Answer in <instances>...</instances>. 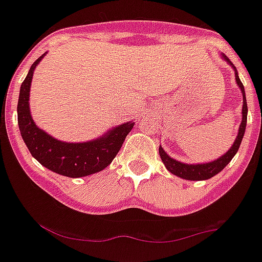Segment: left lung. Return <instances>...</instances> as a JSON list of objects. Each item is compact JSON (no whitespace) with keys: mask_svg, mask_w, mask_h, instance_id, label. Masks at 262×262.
<instances>
[{"mask_svg":"<svg viewBox=\"0 0 262 262\" xmlns=\"http://www.w3.org/2000/svg\"><path fill=\"white\" fill-rule=\"evenodd\" d=\"M223 58L227 60L228 62L233 67V69L235 70L234 65L230 62L229 58L225 55H223ZM235 82H237L238 87L241 88V92H242L243 96V107H242V123H241L239 129H238V136L235 138L234 143L230 147L229 151L227 154L223 155L219 159L214 160V161L205 162V164H184V162L177 161V160L171 159L166 152L164 151L161 146L159 147V154L160 157H161L162 162L166 166V169L169 170L171 174L177 175V177L182 178V179L187 180H206L212 178L214 175H216L217 172L222 171L225 166L230 162V160L234 157V155L237 154L238 148L241 146V142H242L243 136H245L246 130V124H247V102H246V95H245V87H243L242 82H241L239 77H238V73L235 70Z\"/></svg>","mask_w":262,"mask_h":262,"instance_id":"8db88e82","label":"left lung"}]
</instances>
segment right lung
Returning <instances> with one entry per match:
<instances>
[{
	"mask_svg": "<svg viewBox=\"0 0 262 262\" xmlns=\"http://www.w3.org/2000/svg\"><path fill=\"white\" fill-rule=\"evenodd\" d=\"M45 55L34 61L20 87L17 124L24 143L40 165L63 177L80 178L101 171L115 159L134 123H124L108 130L103 137L83 143L58 141L38 128L30 115L29 91L35 67Z\"/></svg>",
	"mask_w": 262,
	"mask_h": 262,
	"instance_id": "1",
	"label": "right lung"
}]
</instances>
